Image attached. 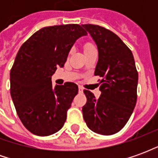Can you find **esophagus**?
<instances>
[{"label":"esophagus","instance_id":"34e87169","mask_svg":"<svg viewBox=\"0 0 158 158\" xmlns=\"http://www.w3.org/2000/svg\"><path fill=\"white\" fill-rule=\"evenodd\" d=\"M83 91H84V89H83L82 86H79V92L83 93Z\"/></svg>","mask_w":158,"mask_h":158}]
</instances>
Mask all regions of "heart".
Returning <instances> with one entry per match:
<instances>
[{
    "instance_id": "heart-1",
    "label": "heart",
    "mask_w": 158,
    "mask_h": 158,
    "mask_svg": "<svg viewBox=\"0 0 158 158\" xmlns=\"http://www.w3.org/2000/svg\"><path fill=\"white\" fill-rule=\"evenodd\" d=\"M93 49L96 48H95V46H94L91 43H86L85 45V52H86V51H89V50H93Z\"/></svg>"
}]
</instances>
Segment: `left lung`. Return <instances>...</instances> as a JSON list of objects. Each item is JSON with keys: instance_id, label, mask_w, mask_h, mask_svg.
<instances>
[{"instance_id": "obj_1", "label": "left lung", "mask_w": 158, "mask_h": 158, "mask_svg": "<svg viewBox=\"0 0 158 158\" xmlns=\"http://www.w3.org/2000/svg\"><path fill=\"white\" fill-rule=\"evenodd\" d=\"M98 49L95 75L101 76V96L85 89L87 102L83 117L93 132L103 135L118 133L132 114L137 100L138 73L131 51L114 33L101 26L81 25Z\"/></svg>"}]
</instances>
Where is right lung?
Listing matches in <instances>:
<instances>
[{"label": "right lung", "mask_w": 158, "mask_h": 158, "mask_svg": "<svg viewBox=\"0 0 158 158\" xmlns=\"http://www.w3.org/2000/svg\"><path fill=\"white\" fill-rule=\"evenodd\" d=\"M87 35L79 24L45 27L19 49L10 72V91L19 118L38 136L55 134L64 125L78 85L52 86V76L62 68L78 39Z\"/></svg>", "instance_id": "add662e5"}]
</instances>
